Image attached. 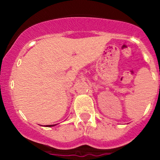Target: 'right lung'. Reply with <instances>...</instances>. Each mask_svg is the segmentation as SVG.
I'll list each match as a JSON object with an SVG mask.
<instances>
[{"instance_id":"add662e5","label":"right lung","mask_w":160,"mask_h":160,"mask_svg":"<svg viewBox=\"0 0 160 160\" xmlns=\"http://www.w3.org/2000/svg\"><path fill=\"white\" fill-rule=\"evenodd\" d=\"M55 125H46L45 127H52V126H55Z\"/></svg>"}]
</instances>
